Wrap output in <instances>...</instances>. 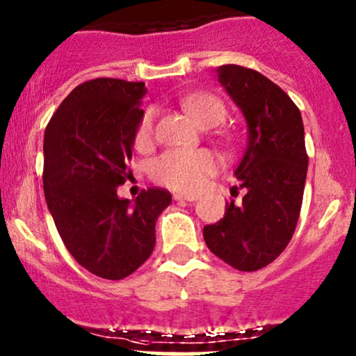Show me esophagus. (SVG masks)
I'll return each mask as SVG.
<instances>
[{
	"instance_id": "34e87169",
	"label": "esophagus",
	"mask_w": 356,
	"mask_h": 356,
	"mask_svg": "<svg viewBox=\"0 0 356 356\" xmlns=\"http://www.w3.org/2000/svg\"><path fill=\"white\" fill-rule=\"evenodd\" d=\"M174 199L175 201H197L199 196H196V194H186V193H175L174 194Z\"/></svg>"
}]
</instances>
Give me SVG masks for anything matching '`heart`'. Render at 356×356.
Returning <instances> with one entry per match:
<instances>
[{
  "mask_svg": "<svg viewBox=\"0 0 356 356\" xmlns=\"http://www.w3.org/2000/svg\"><path fill=\"white\" fill-rule=\"evenodd\" d=\"M182 106L202 128L218 127L226 118V106L218 96L199 92L182 99ZM155 140V111L148 108L138 121L135 131V145L147 150ZM220 169V159L209 150H169L152 162L150 175L157 184L175 191L194 193Z\"/></svg>",
  "mask_w": 356,
  "mask_h": 356,
  "instance_id": "1",
  "label": "heart"
}]
</instances>
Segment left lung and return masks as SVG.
Here are the masks:
<instances>
[{
  "mask_svg": "<svg viewBox=\"0 0 356 356\" xmlns=\"http://www.w3.org/2000/svg\"><path fill=\"white\" fill-rule=\"evenodd\" d=\"M218 76L248 123V145L235 172L247 194L240 206L226 202L225 218L202 233L218 259L255 272L286 250L298 226L309 162L304 124L294 101L264 74L228 64Z\"/></svg>",
  "mask_w": 356,
  "mask_h": 356,
  "instance_id": "obj_1",
  "label": "left lung"
}]
</instances>
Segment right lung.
<instances>
[{"instance_id": "1", "label": "right lung", "mask_w": 356, "mask_h": 356, "mask_svg": "<svg viewBox=\"0 0 356 356\" xmlns=\"http://www.w3.org/2000/svg\"><path fill=\"white\" fill-rule=\"evenodd\" d=\"M145 83L97 77L65 97L44 136V191L74 260L101 279L134 273L155 247V221L172 202L162 187L131 202L116 194L134 179L131 145Z\"/></svg>"}]
</instances>
